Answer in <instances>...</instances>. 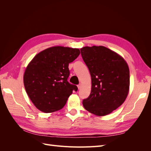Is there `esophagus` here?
Returning a JSON list of instances; mask_svg holds the SVG:
<instances>
[{"instance_id": "obj_1", "label": "esophagus", "mask_w": 151, "mask_h": 151, "mask_svg": "<svg viewBox=\"0 0 151 151\" xmlns=\"http://www.w3.org/2000/svg\"><path fill=\"white\" fill-rule=\"evenodd\" d=\"M77 88H78V89H81V84H79L78 86H77Z\"/></svg>"}]
</instances>
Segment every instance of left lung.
Here are the masks:
<instances>
[{
  "label": "left lung",
  "instance_id": "left-lung-1",
  "mask_svg": "<svg viewBox=\"0 0 151 151\" xmlns=\"http://www.w3.org/2000/svg\"><path fill=\"white\" fill-rule=\"evenodd\" d=\"M81 53L92 81L91 94L83 100V106L94 115H107L121 106L129 94V66L120 55L103 46L85 47Z\"/></svg>",
  "mask_w": 151,
  "mask_h": 151
}]
</instances>
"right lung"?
<instances>
[{
	"label": "right lung",
	"instance_id": "obj_1",
	"mask_svg": "<svg viewBox=\"0 0 151 151\" xmlns=\"http://www.w3.org/2000/svg\"><path fill=\"white\" fill-rule=\"evenodd\" d=\"M80 54L78 48L53 47L40 52L27 66L24 85L35 106L44 113H52L65 106L76 85L68 83V64Z\"/></svg>",
	"mask_w": 151,
	"mask_h": 151
}]
</instances>
